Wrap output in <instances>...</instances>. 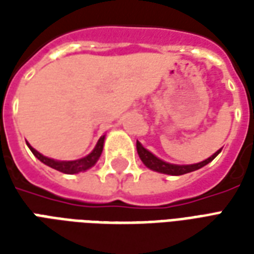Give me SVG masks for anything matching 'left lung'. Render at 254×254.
<instances>
[{
    "label": "left lung",
    "instance_id": "8db88e82",
    "mask_svg": "<svg viewBox=\"0 0 254 254\" xmlns=\"http://www.w3.org/2000/svg\"><path fill=\"white\" fill-rule=\"evenodd\" d=\"M136 147H137V154L140 156V159H141L144 165L148 167L149 170L162 173V174H167V176H182V174H188V173H191V171L198 170V169H201L205 165H208L209 162H212L218 156L219 152L222 151V149H218L208 159L198 162V163H193V165H173V163L165 162V160L159 159L158 156H155L151 151L144 148L140 141L136 143Z\"/></svg>",
    "mask_w": 254,
    "mask_h": 254
}]
</instances>
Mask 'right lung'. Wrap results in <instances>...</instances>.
Listing matches in <instances>:
<instances>
[{
    "instance_id": "1",
    "label": "right lung",
    "mask_w": 254,
    "mask_h": 254,
    "mask_svg": "<svg viewBox=\"0 0 254 254\" xmlns=\"http://www.w3.org/2000/svg\"><path fill=\"white\" fill-rule=\"evenodd\" d=\"M105 137L106 134L100 136V138L98 140V143L95 145V148L92 149L87 156H84L81 159L76 160L52 159V158H47L45 155H42L41 152H38L35 148H32L31 144L27 143V145H28V148L31 149V152L35 155L36 158L41 160L42 163H45V165L49 166V167H52L54 170L61 171V173H65V174H77V173H81V171H87L88 169H91L92 166L96 165V162L99 160L100 155H102V151H103Z\"/></svg>"
}]
</instances>
